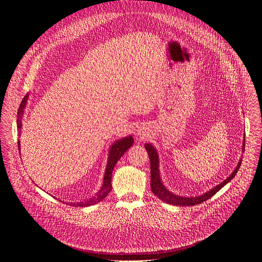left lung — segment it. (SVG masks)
Returning a JSON list of instances; mask_svg holds the SVG:
<instances>
[{"mask_svg": "<svg viewBox=\"0 0 262 262\" xmlns=\"http://www.w3.org/2000/svg\"><path fill=\"white\" fill-rule=\"evenodd\" d=\"M145 148H146L147 154L149 156V160H150L151 191L154 192V194L156 196H158L164 202H166L168 204H172V205H178V206H193V205L200 204V203L208 200L209 198H211L216 192H219L223 188L224 185L228 183L235 176V174L237 173V171L242 165V161H243V159L241 158L239 163L237 164L235 170L231 173V175H229V177L227 179H225L220 184L215 185L212 190L208 191L207 193H205L201 196L192 197V198L180 197V196H177V195L169 192L163 185V183L161 181V177H160V171H159V156H158L156 148L150 144H146ZM243 151H245V140H244V144H243Z\"/></svg>", "mask_w": 262, "mask_h": 262, "instance_id": "left-lung-1", "label": "left lung"}]
</instances>
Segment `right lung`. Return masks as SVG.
Here are the masks:
<instances>
[{
    "label": "right lung",
    "instance_id": "add662e5",
    "mask_svg": "<svg viewBox=\"0 0 262 262\" xmlns=\"http://www.w3.org/2000/svg\"><path fill=\"white\" fill-rule=\"evenodd\" d=\"M27 99H28V94L23 98L18 111H17V127L18 129H20L21 127V117H23V113H24V108L26 106L27 103ZM18 144V150H19V141L17 142ZM134 144V139L132 136H128L126 138H123L119 141H116L113 145H112L110 152H108V160H107V165L105 168V173H104V177H103V184L101 186L100 191L95 195V197L88 199L85 202H80L78 204H76V206H90L93 205L95 203L100 202L101 200H103L107 194L111 192L112 190V173H113L114 167L117 164V162L120 160V158L124 155V152L126 150H128V148H130V146ZM71 205V204H70ZM74 205V204H73Z\"/></svg>",
    "mask_w": 262,
    "mask_h": 262
}]
</instances>
